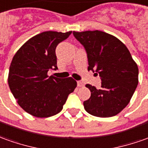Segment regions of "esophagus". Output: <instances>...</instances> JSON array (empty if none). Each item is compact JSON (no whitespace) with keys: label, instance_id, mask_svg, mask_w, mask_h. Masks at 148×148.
<instances>
[{"label":"esophagus","instance_id":"34e87169","mask_svg":"<svg viewBox=\"0 0 148 148\" xmlns=\"http://www.w3.org/2000/svg\"><path fill=\"white\" fill-rule=\"evenodd\" d=\"M77 86L78 87H83L84 86V83L81 81H77Z\"/></svg>","mask_w":148,"mask_h":148}]
</instances>
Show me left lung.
Masks as SVG:
<instances>
[{
	"instance_id": "1",
	"label": "left lung",
	"mask_w": 148,
	"mask_h": 148,
	"mask_svg": "<svg viewBox=\"0 0 148 148\" xmlns=\"http://www.w3.org/2000/svg\"><path fill=\"white\" fill-rule=\"evenodd\" d=\"M87 52L88 71L99 74V89L86 84L91 97L84 101L88 114L109 118L119 114L130 102L138 83V68L125 44L100 30L73 31Z\"/></svg>"
}]
</instances>
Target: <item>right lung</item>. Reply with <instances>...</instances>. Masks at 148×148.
Returning <instances> with one entry per match:
<instances>
[{
  "instance_id": "1",
  "label": "right lung",
  "mask_w": 148,
  "mask_h": 148,
  "mask_svg": "<svg viewBox=\"0 0 148 148\" xmlns=\"http://www.w3.org/2000/svg\"><path fill=\"white\" fill-rule=\"evenodd\" d=\"M71 34L72 31L38 34L14 55L8 83L18 105L29 114L37 118L57 114L76 88L77 83L72 77L60 79L47 75L50 69H57V45Z\"/></svg>"
}]
</instances>
